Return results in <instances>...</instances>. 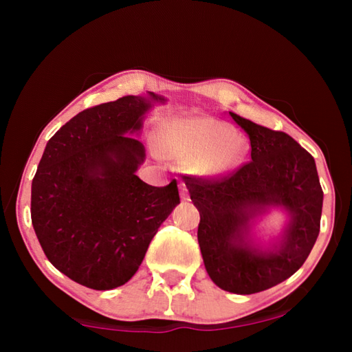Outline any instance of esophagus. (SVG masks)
<instances>
[{
	"label": "esophagus",
	"mask_w": 352,
	"mask_h": 352,
	"mask_svg": "<svg viewBox=\"0 0 352 352\" xmlns=\"http://www.w3.org/2000/svg\"><path fill=\"white\" fill-rule=\"evenodd\" d=\"M180 197H182V200H183V201H188V200H189L188 189H186V186H184L183 183L180 184Z\"/></svg>",
	"instance_id": "34e87169"
}]
</instances>
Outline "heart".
<instances>
[{
	"label": "heart",
	"instance_id": "1",
	"mask_svg": "<svg viewBox=\"0 0 352 352\" xmlns=\"http://www.w3.org/2000/svg\"><path fill=\"white\" fill-rule=\"evenodd\" d=\"M158 152L164 158L194 164L201 175L219 177L233 170L245 155V140L228 124L210 116L183 118L158 135Z\"/></svg>",
	"mask_w": 352,
	"mask_h": 352
}]
</instances>
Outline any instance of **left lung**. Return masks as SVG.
Segmentation results:
<instances>
[{"instance_id": "8db88e82", "label": "left lung", "mask_w": 352, "mask_h": 352, "mask_svg": "<svg viewBox=\"0 0 352 352\" xmlns=\"http://www.w3.org/2000/svg\"><path fill=\"white\" fill-rule=\"evenodd\" d=\"M252 144V162L219 180L184 177L200 212L205 269L220 289L252 295L285 281L305 264L320 233L323 190L315 160L284 132L230 113ZM273 207L288 222L269 248L252 239L256 219Z\"/></svg>"}]
</instances>
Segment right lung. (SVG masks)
Segmentation results:
<instances>
[{"label": "right lung", "instance_id": "obj_1", "mask_svg": "<svg viewBox=\"0 0 352 352\" xmlns=\"http://www.w3.org/2000/svg\"><path fill=\"white\" fill-rule=\"evenodd\" d=\"M164 100L148 91L91 107L45 147L32 180V226L51 264L85 287L126 284L180 204L175 180L157 188L136 175L146 148L130 136Z\"/></svg>", "mask_w": 352, "mask_h": 352}]
</instances>
